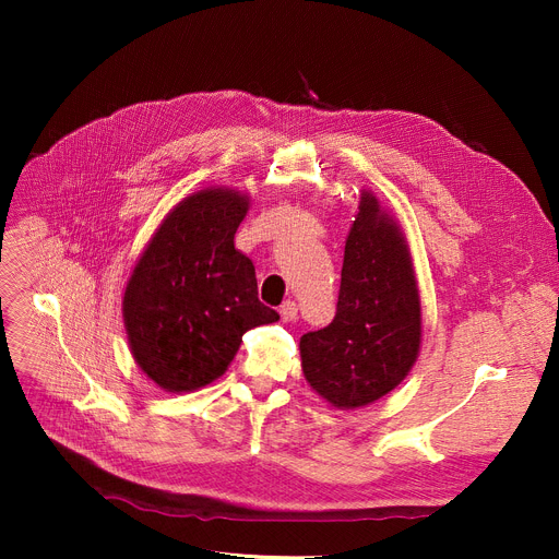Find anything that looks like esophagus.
Returning <instances> with one entry per match:
<instances>
[{
	"label": "esophagus",
	"mask_w": 559,
	"mask_h": 559,
	"mask_svg": "<svg viewBox=\"0 0 559 559\" xmlns=\"http://www.w3.org/2000/svg\"><path fill=\"white\" fill-rule=\"evenodd\" d=\"M281 319L283 321H287V324H289V321H297V312H299V308H297V304L295 301H285L283 306H281Z\"/></svg>",
	"instance_id": "34e87169"
}]
</instances>
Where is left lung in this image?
<instances>
[{
    "mask_svg": "<svg viewBox=\"0 0 559 559\" xmlns=\"http://www.w3.org/2000/svg\"><path fill=\"white\" fill-rule=\"evenodd\" d=\"M421 348V297L401 224L362 190L344 245L335 319L299 342L308 385L356 409L399 388Z\"/></svg>",
    "mask_w": 559,
    "mask_h": 559,
    "instance_id": "obj_1",
    "label": "left lung"
}]
</instances>
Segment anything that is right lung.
Segmentation results:
<instances>
[{
  "instance_id": "obj_1",
  "label": "right lung",
  "mask_w": 559,
  "mask_h": 559,
  "mask_svg": "<svg viewBox=\"0 0 559 559\" xmlns=\"http://www.w3.org/2000/svg\"><path fill=\"white\" fill-rule=\"evenodd\" d=\"M249 194L203 188L158 224L127 281L122 317L135 365L169 392L211 385L249 329L278 312L258 301L253 262L235 249Z\"/></svg>"
}]
</instances>
